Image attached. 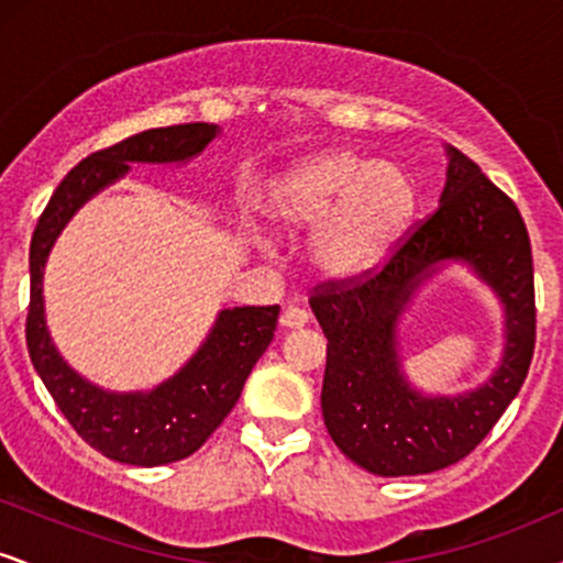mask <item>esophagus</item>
<instances>
[{
    "instance_id": "1",
    "label": "esophagus",
    "mask_w": 563,
    "mask_h": 563,
    "mask_svg": "<svg viewBox=\"0 0 563 563\" xmlns=\"http://www.w3.org/2000/svg\"><path fill=\"white\" fill-rule=\"evenodd\" d=\"M307 322H309L307 309H301V307H286V309H283V314H280V325L283 328H301V325H307Z\"/></svg>"
}]
</instances>
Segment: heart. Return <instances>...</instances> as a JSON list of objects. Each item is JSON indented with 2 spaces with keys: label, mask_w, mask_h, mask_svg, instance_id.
<instances>
[{
  "label": "heart",
  "mask_w": 563,
  "mask_h": 563,
  "mask_svg": "<svg viewBox=\"0 0 563 563\" xmlns=\"http://www.w3.org/2000/svg\"><path fill=\"white\" fill-rule=\"evenodd\" d=\"M416 209V187L399 166L349 151H325L280 172L262 214L280 235L318 228L314 264L325 275L357 277L389 254Z\"/></svg>",
  "instance_id": "b5f03b06"
}]
</instances>
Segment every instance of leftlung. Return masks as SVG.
I'll return each mask as SVG.
<instances>
[{
	"label": "left lung",
	"mask_w": 563,
	"mask_h": 563,
	"mask_svg": "<svg viewBox=\"0 0 563 563\" xmlns=\"http://www.w3.org/2000/svg\"><path fill=\"white\" fill-rule=\"evenodd\" d=\"M439 209L380 267L322 280L309 303L328 339L325 429L349 461L378 476L448 468L493 431L525 384L534 354V269L519 209L457 147ZM468 261L507 303L509 344L496 376L461 398H423L398 371L396 318L439 261Z\"/></svg>",
	"instance_id": "obj_1"
}]
</instances>
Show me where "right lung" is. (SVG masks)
Listing matches in <instances>:
<instances>
[{
  "instance_id": "obj_1",
  "label": "right lung",
  "mask_w": 563,
  "mask_h": 563,
  "mask_svg": "<svg viewBox=\"0 0 563 563\" xmlns=\"http://www.w3.org/2000/svg\"><path fill=\"white\" fill-rule=\"evenodd\" d=\"M217 137L214 124L147 129L92 153L70 169L38 217L31 238V299L25 344L55 405L89 448L129 466H164L192 455L241 397L245 378L275 339L280 307H235L219 314L196 357L158 389L111 394L63 363L44 325L42 275L57 232L100 187L124 177L129 164H169L198 156Z\"/></svg>"
}]
</instances>
